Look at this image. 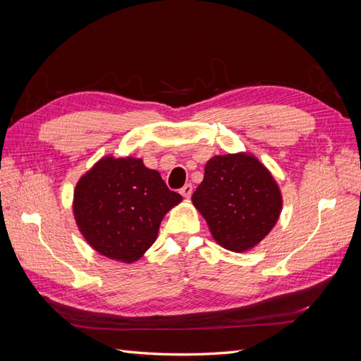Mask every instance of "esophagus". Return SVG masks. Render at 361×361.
Returning <instances> with one entry per match:
<instances>
[{"label":"esophagus","instance_id":"esophagus-1","mask_svg":"<svg viewBox=\"0 0 361 361\" xmlns=\"http://www.w3.org/2000/svg\"><path fill=\"white\" fill-rule=\"evenodd\" d=\"M180 194L183 195L185 199H190V197H191V194H192V185H191V183L183 185L182 190H180Z\"/></svg>","mask_w":361,"mask_h":361}]
</instances>
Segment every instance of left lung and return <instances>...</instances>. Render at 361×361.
Returning a JSON list of instances; mask_svg holds the SVG:
<instances>
[{"instance_id": "8db88e82", "label": "left lung", "mask_w": 361, "mask_h": 361, "mask_svg": "<svg viewBox=\"0 0 361 361\" xmlns=\"http://www.w3.org/2000/svg\"><path fill=\"white\" fill-rule=\"evenodd\" d=\"M191 202L215 243L228 251L255 248L274 228L283 195L272 173L253 154L215 155Z\"/></svg>"}]
</instances>
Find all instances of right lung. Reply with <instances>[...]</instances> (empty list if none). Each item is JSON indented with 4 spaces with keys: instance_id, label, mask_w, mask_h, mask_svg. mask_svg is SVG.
I'll use <instances>...</instances> for the list:
<instances>
[{
    "instance_id": "add662e5",
    "label": "right lung",
    "mask_w": 361,
    "mask_h": 361,
    "mask_svg": "<svg viewBox=\"0 0 361 361\" xmlns=\"http://www.w3.org/2000/svg\"><path fill=\"white\" fill-rule=\"evenodd\" d=\"M180 202L182 195L141 158L106 155L76 182L72 209L87 244L108 259L133 264L157 241L164 215Z\"/></svg>"
}]
</instances>
